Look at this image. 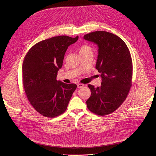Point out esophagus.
I'll return each instance as SVG.
<instances>
[{"label": "esophagus", "mask_w": 156, "mask_h": 156, "mask_svg": "<svg viewBox=\"0 0 156 156\" xmlns=\"http://www.w3.org/2000/svg\"><path fill=\"white\" fill-rule=\"evenodd\" d=\"M77 85V88H79V89L82 88L84 87V85L82 84V83H78Z\"/></svg>", "instance_id": "1"}]
</instances>
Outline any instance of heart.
I'll use <instances>...</instances> for the list:
<instances>
[{
	"label": "heart",
	"instance_id": "obj_1",
	"mask_svg": "<svg viewBox=\"0 0 156 156\" xmlns=\"http://www.w3.org/2000/svg\"><path fill=\"white\" fill-rule=\"evenodd\" d=\"M80 53H85L87 52H92V48L88 45H83L80 46L79 48Z\"/></svg>",
	"mask_w": 156,
	"mask_h": 156
}]
</instances>
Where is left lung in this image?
<instances>
[{
  "instance_id": "obj_1",
  "label": "left lung",
  "mask_w": 156,
  "mask_h": 156,
  "mask_svg": "<svg viewBox=\"0 0 156 156\" xmlns=\"http://www.w3.org/2000/svg\"><path fill=\"white\" fill-rule=\"evenodd\" d=\"M85 40L97 45L95 68L101 74V85L89 84L91 91L86 101L92 113L105 116L116 111L125 101L132 87V60L130 51L119 37L106 31H95L84 35Z\"/></svg>"
}]
</instances>
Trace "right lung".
Segmentation results:
<instances>
[{
    "label": "right lung",
    "instance_id": "add662e5",
    "mask_svg": "<svg viewBox=\"0 0 156 156\" xmlns=\"http://www.w3.org/2000/svg\"><path fill=\"white\" fill-rule=\"evenodd\" d=\"M77 36L52 37L34 45L26 55L22 66L23 87L31 105L45 117L54 118L66 111L77 88L56 80L68 46Z\"/></svg>",
    "mask_w": 156,
    "mask_h": 156
}]
</instances>
